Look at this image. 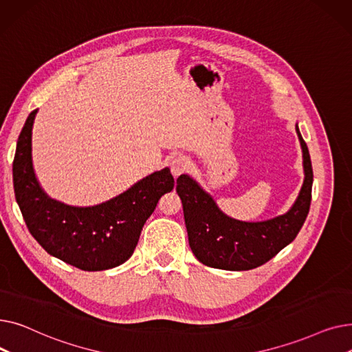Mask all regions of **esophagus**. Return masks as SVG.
<instances>
[{
  "instance_id": "esophagus-1",
  "label": "esophagus",
  "mask_w": 352,
  "mask_h": 352,
  "mask_svg": "<svg viewBox=\"0 0 352 352\" xmlns=\"http://www.w3.org/2000/svg\"><path fill=\"white\" fill-rule=\"evenodd\" d=\"M188 168H190V160H188V157L179 154V155H175L173 158V161H171V173H173L174 177L181 175L182 173H186Z\"/></svg>"
}]
</instances>
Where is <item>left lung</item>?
Masks as SVG:
<instances>
[{"instance_id": "left-lung-1", "label": "left lung", "mask_w": 352, "mask_h": 352, "mask_svg": "<svg viewBox=\"0 0 352 352\" xmlns=\"http://www.w3.org/2000/svg\"><path fill=\"white\" fill-rule=\"evenodd\" d=\"M295 129L302 148L305 177L294 206L283 215L260 223L234 219L218 208L195 179L187 174L178 177L177 192L182 202L188 241L199 263L218 270L247 271L265 264L294 241L309 211L314 177L308 146L298 125Z\"/></svg>"}]
</instances>
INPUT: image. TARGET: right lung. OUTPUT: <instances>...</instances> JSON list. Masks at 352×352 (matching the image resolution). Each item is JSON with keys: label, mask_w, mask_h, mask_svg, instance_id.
Instances as JSON below:
<instances>
[{"label": "right lung", "mask_w": 352, "mask_h": 352, "mask_svg": "<svg viewBox=\"0 0 352 352\" xmlns=\"http://www.w3.org/2000/svg\"><path fill=\"white\" fill-rule=\"evenodd\" d=\"M28 116L16 141L12 179L16 204L31 235L50 255L82 271H104L133 255L145 221L158 199L174 188L170 168L155 171L125 192L94 207H72L50 198L32 166V125Z\"/></svg>", "instance_id": "right-lung-1"}]
</instances>
